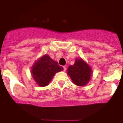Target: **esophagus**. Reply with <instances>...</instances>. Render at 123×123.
I'll list each match as a JSON object with an SVG mask.
<instances>
[{
  "label": "esophagus",
  "mask_w": 123,
  "mask_h": 123,
  "mask_svg": "<svg viewBox=\"0 0 123 123\" xmlns=\"http://www.w3.org/2000/svg\"><path fill=\"white\" fill-rule=\"evenodd\" d=\"M66 69H67V66H63L64 71H66Z\"/></svg>",
  "instance_id": "obj_1"
}]
</instances>
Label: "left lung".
Masks as SVG:
<instances>
[{"instance_id":"1","label":"left lung","mask_w":123,"mask_h":123,"mask_svg":"<svg viewBox=\"0 0 123 123\" xmlns=\"http://www.w3.org/2000/svg\"><path fill=\"white\" fill-rule=\"evenodd\" d=\"M68 75L75 85L85 86L89 83L92 76V70L82 58H77L75 64L69 66L67 70Z\"/></svg>"}]
</instances>
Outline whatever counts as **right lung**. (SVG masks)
I'll use <instances>...</instances> for the list:
<instances>
[{
  "label": "right lung",
  "instance_id": "right-lung-1",
  "mask_svg": "<svg viewBox=\"0 0 123 123\" xmlns=\"http://www.w3.org/2000/svg\"><path fill=\"white\" fill-rule=\"evenodd\" d=\"M63 70L57 62L50 58L47 54L43 55L34 63L31 74L36 83L39 87L48 86L55 74Z\"/></svg>",
  "mask_w": 123,
  "mask_h": 123
}]
</instances>
